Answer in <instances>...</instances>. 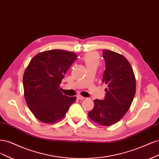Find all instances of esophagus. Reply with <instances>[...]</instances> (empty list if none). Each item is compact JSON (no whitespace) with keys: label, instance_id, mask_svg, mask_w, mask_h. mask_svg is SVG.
I'll return each mask as SVG.
<instances>
[{"label":"esophagus","instance_id":"1","mask_svg":"<svg viewBox=\"0 0 159 159\" xmlns=\"http://www.w3.org/2000/svg\"><path fill=\"white\" fill-rule=\"evenodd\" d=\"M76 97H77V99H78V100H84V99L85 98L84 97L82 96L81 95H78V96H76Z\"/></svg>","mask_w":159,"mask_h":159}]
</instances>
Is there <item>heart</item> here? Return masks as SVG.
I'll return each mask as SVG.
<instances>
[{"label":"heart","mask_w":159,"mask_h":159,"mask_svg":"<svg viewBox=\"0 0 159 159\" xmlns=\"http://www.w3.org/2000/svg\"><path fill=\"white\" fill-rule=\"evenodd\" d=\"M86 66H94L97 68L100 65V57L98 53L95 52H89L84 55L83 57Z\"/></svg>","instance_id":"obj_1"}]
</instances>
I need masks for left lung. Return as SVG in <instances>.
Masks as SVG:
<instances>
[{
	"label": "left lung",
	"mask_w": 159,
	"mask_h": 159,
	"mask_svg": "<svg viewBox=\"0 0 159 159\" xmlns=\"http://www.w3.org/2000/svg\"><path fill=\"white\" fill-rule=\"evenodd\" d=\"M102 52L106 64L102 83L107 89L104 100H94L89 116L96 124L110 126L119 121L129 109L135 94L136 81L124 56L107 49Z\"/></svg>",
	"instance_id": "left-lung-1"
}]
</instances>
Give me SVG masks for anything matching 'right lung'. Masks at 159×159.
I'll list each match as a JSON object with an SVG mask.
<instances>
[{
  "label": "right lung",
  "instance_id": "right-lung-1",
  "mask_svg": "<svg viewBox=\"0 0 159 159\" xmlns=\"http://www.w3.org/2000/svg\"><path fill=\"white\" fill-rule=\"evenodd\" d=\"M76 54L53 49L37 54L23 76L24 97L29 109L39 121L52 124L65 117L76 97L59 90L65 74L76 59Z\"/></svg>",
  "mask_w": 159,
  "mask_h": 159
}]
</instances>
